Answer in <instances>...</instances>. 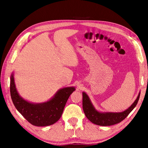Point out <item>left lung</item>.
Masks as SVG:
<instances>
[{"instance_id": "left-lung-1", "label": "left lung", "mask_w": 148, "mask_h": 148, "mask_svg": "<svg viewBox=\"0 0 148 148\" xmlns=\"http://www.w3.org/2000/svg\"><path fill=\"white\" fill-rule=\"evenodd\" d=\"M140 95L139 93L134 103L124 112H119V113H112V112L101 113L95 109L86 92H83L82 104H83L84 114L87 118L95 125H101V126H110V125L119 123L126 118L132 110L134 108V107L136 106L140 98Z\"/></svg>"}]
</instances>
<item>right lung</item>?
<instances>
[{"label":"right lung","mask_w":148,"mask_h":148,"mask_svg":"<svg viewBox=\"0 0 148 148\" xmlns=\"http://www.w3.org/2000/svg\"><path fill=\"white\" fill-rule=\"evenodd\" d=\"M75 91L73 87L60 89L53 99L41 104H32L25 101L17 92L13 74L10 77V95L12 102L19 113L30 123L45 127L56 123L61 117L70 95Z\"/></svg>","instance_id":"1"}]
</instances>
